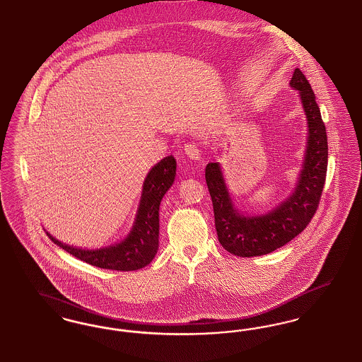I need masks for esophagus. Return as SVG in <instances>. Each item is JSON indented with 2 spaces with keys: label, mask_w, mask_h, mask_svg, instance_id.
I'll return each mask as SVG.
<instances>
[{
  "label": "esophagus",
  "mask_w": 362,
  "mask_h": 362,
  "mask_svg": "<svg viewBox=\"0 0 362 362\" xmlns=\"http://www.w3.org/2000/svg\"><path fill=\"white\" fill-rule=\"evenodd\" d=\"M184 150H185V153L192 159H196V160L200 159V150L197 148V146L194 143H187L184 146Z\"/></svg>",
  "instance_id": "1"
}]
</instances>
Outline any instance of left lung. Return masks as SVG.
<instances>
[{"label": "left lung", "mask_w": 362, "mask_h": 362, "mask_svg": "<svg viewBox=\"0 0 362 362\" xmlns=\"http://www.w3.org/2000/svg\"><path fill=\"white\" fill-rule=\"evenodd\" d=\"M290 86L300 91L309 136L300 181L285 203L266 215H240L231 203L219 165L209 163L206 168L218 240L228 252L240 257L262 256L286 245L310 223L322 199L328 144L320 109L308 78L298 68L294 71Z\"/></svg>", "instance_id": "1"}]
</instances>
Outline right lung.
<instances>
[{"label":"right lung","mask_w":362,"mask_h":362,"mask_svg":"<svg viewBox=\"0 0 362 362\" xmlns=\"http://www.w3.org/2000/svg\"><path fill=\"white\" fill-rule=\"evenodd\" d=\"M174 177L175 159L172 155L163 158L153 166L144 181L132 231L119 244L96 250H84L65 245L49 233L47 235L58 247L91 266L115 271H134L143 268L153 262L158 252L159 204L165 193L172 187Z\"/></svg>","instance_id":"1"}]
</instances>
